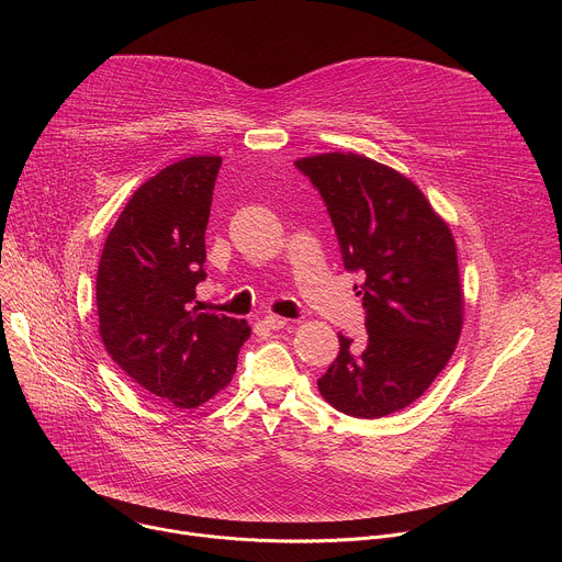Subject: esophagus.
<instances>
[{
  "label": "esophagus",
  "instance_id": "esophagus-1",
  "mask_svg": "<svg viewBox=\"0 0 562 562\" xmlns=\"http://www.w3.org/2000/svg\"><path fill=\"white\" fill-rule=\"evenodd\" d=\"M262 323L269 327V329H273V331H280V329H284L291 319H286V317H280V315H265V319Z\"/></svg>",
  "mask_w": 562,
  "mask_h": 562
}]
</instances>
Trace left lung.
Returning a JSON list of instances; mask_svg holds the SVG:
<instances>
[{"mask_svg": "<svg viewBox=\"0 0 562 562\" xmlns=\"http://www.w3.org/2000/svg\"><path fill=\"white\" fill-rule=\"evenodd\" d=\"M297 171L325 200L347 271L364 306V342L340 338L317 380L329 405L353 418L409 407L449 362L462 329L456 243L425 193L356 153L302 157Z\"/></svg>", "mask_w": 562, "mask_h": 562, "instance_id": "1", "label": "left lung"}]
</instances>
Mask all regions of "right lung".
<instances>
[{
	"instance_id": "1",
	"label": "right lung",
	"mask_w": 562,
	"mask_h": 562,
	"mask_svg": "<svg viewBox=\"0 0 562 562\" xmlns=\"http://www.w3.org/2000/svg\"><path fill=\"white\" fill-rule=\"evenodd\" d=\"M222 157L195 155L144 182L111 228L98 269L100 336L148 393L195 409L237 367L247 319L204 313V233Z\"/></svg>"
}]
</instances>
